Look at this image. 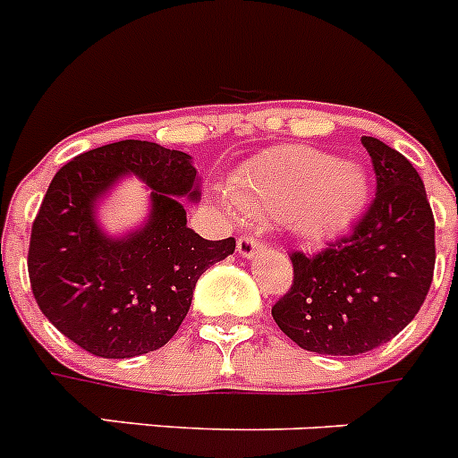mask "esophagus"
<instances>
[{
    "instance_id": "obj_1",
    "label": "esophagus",
    "mask_w": 458,
    "mask_h": 458,
    "mask_svg": "<svg viewBox=\"0 0 458 458\" xmlns=\"http://www.w3.org/2000/svg\"><path fill=\"white\" fill-rule=\"evenodd\" d=\"M259 250H262V242L258 237H253V234H242L237 239V253L242 258H255Z\"/></svg>"
}]
</instances>
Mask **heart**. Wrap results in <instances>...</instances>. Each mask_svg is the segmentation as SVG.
Segmentation results:
<instances>
[{"label":"heart","instance_id":"b5f03b06","mask_svg":"<svg viewBox=\"0 0 458 458\" xmlns=\"http://www.w3.org/2000/svg\"><path fill=\"white\" fill-rule=\"evenodd\" d=\"M370 181L359 162L332 160L307 147L271 148L249 160L230 182V209L280 219L311 242L345 233L369 200Z\"/></svg>","mask_w":458,"mask_h":458}]
</instances>
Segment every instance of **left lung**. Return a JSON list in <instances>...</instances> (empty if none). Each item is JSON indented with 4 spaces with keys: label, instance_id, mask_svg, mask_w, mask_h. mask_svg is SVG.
<instances>
[{
    "label": "left lung",
    "instance_id": "1",
    "mask_svg": "<svg viewBox=\"0 0 458 458\" xmlns=\"http://www.w3.org/2000/svg\"><path fill=\"white\" fill-rule=\"evenodd\" d=\"M377 191L352 233L316 255L293 250V282L271 314L318 354L369 352L404 330L434 277V215L418 171L400 151L361 138Z\"/></svg>",
    "mask_w": 458,
    "mask_h": 458
}]
</instances>
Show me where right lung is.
Segmentation results:
<instances>
[{
  "label": "right lung",
  "instance_id": "1",
  "mask_svg": "<svg viewBox=\"0 0 458 458\" xmlns=\"http://www.w3.org/2000/svg\"><path fill=\"white\" fill-rule=\"evenodd\" d=\"M191 157L156 142L122 140L58 169L29 243V280L51 326L88 352L131 359L162 348L187 316L199 277L234 253L187 228L176 196L199 199ZM123 173L152 187L149 224L123 240L93 221L96 199Z\"/></svg>",
  "mask_w": 458,
  "mask_h": 458
}]
</instances>
